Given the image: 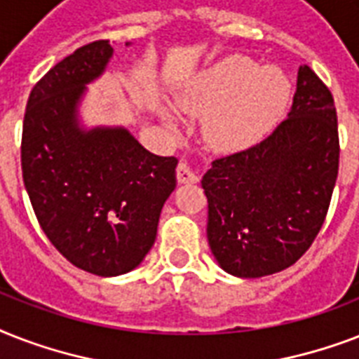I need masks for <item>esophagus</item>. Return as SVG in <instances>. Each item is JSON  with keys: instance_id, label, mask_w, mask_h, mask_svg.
<instances>
[{"instance_id": "esophagus-1", "label": "esophagus", "mask_w": 359, "mask_h": 359, "mask_svg": "<svg viewBox=\"0 0 359 359\" xmlns=\"http://www.w3.org/2000/svg\"><path fill=\"white\" fill-rule=\"evenodd\" d=\"M177 180H179L180 184H194V182L199 180V177H197L196 171H194L188 163L180 162L179 165H177Z\"/></svg>"}]
</instances>
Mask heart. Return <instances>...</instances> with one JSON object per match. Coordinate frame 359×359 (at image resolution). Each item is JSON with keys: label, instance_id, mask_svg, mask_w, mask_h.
I'll use <instances>...</instances> for the list:
<instances>
[{"label": "heart", "instance_id": "1", "mask_svg": "<svg viewBox=\"0 0 359 359\" xmlns=\"http://www.w3.org/2000/svg\"><path fill=\"white\" fill-rule=\"evenodd\" d=\"M289 97L290 83L281 70L261 67L244 55H229L191 81L180 106L205 115L203 134L208 145L233 152L261 141L283 115ZM162 115L173 126V115Z\"/></svg>", "mask_w": 359, "mask_h": 359}]
</instances>
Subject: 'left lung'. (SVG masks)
Returning a JSON list of instances; mask_svg holds the SVG:
<instances>
[{
    "label": "left lung",
    "mask_w": 359,
    "mask_h": 359,
    "mask_svg": "<svg viewBox=\"0 0 359 359\" xmlns=\"http://www.w3.org/2000/svg\"><path fill=\"white\" fill-rule=\"evenodd\" d=\"M339 169L334 97L307 65L289 117L261 143L214 160L201 180L214 259L236 278L281 272L317 238Z\"/></svg>",
    "instance_id": "1"
}]
</instances>
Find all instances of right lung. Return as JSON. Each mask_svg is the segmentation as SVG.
<instances>
[{
    "mask_svg": "<svg viewBox=\"0 0 359 359\" xmlns=\"http://www.w3.org/2000/svg\"><path fill=\"white\" fill-rule=\"evenodd\" d=\"M111 55L109 41H95L48 70L31 91L22 130V175L44 235L67 261L102 278L145 259L179 163L149 152L123 126L80 123L87 86Z\"/></svg>",
    "mask_w": 359,
    "mask_h": 359,
    "instance_id": "right-lung-1",
    "label": "right lung"
}]
</instances>
